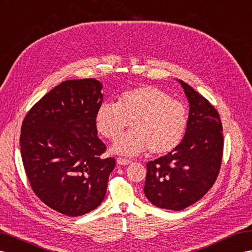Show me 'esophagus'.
Returning <instances> with one entry per match:
<instances>
[{"label": "esophagus", "mask_w": 252, "mask_h": 252, "mask_svg": "<svg viewBox=\"0 0 252 252\" xmlns=\"http://www.w3.org/2000/svg\"><path fill=\"white\" fill-rule=\"evenodd\" d=\"M131 163H132L131 159H127V158H117V164H119V165L126 166V165L131 164Z\"/></svg>", "instance_id": "obj_1"}]
</instances>
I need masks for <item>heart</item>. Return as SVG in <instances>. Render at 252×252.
I'll use <instances>...</instances> for the list:
<instances>
[{
	"label": "heart",
	"instance_id": "b5f03b06",
	"mask_svg": "<svg viewBox=\"0 0 252 252\" xmlns=\"http://www.w3.org/2000/svg\"><path fill=\"white\" fill-rule=\"evenodd\" d=\"M94 122L98 132L111 140L131 122L133 130L115 141L113 152L133 157L150 149L160 156L181 144L188 127V111L183 103L163 90L141 86L121 94L116 103H102Z\"/></svg>",
	"mask_w": 252,
	"mask_h": 252
}]
</instances>
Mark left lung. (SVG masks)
I'll use <instances>...</instances> for the list:
<instances>
[{
  "mask_svg": "<svg viewBox=\"0 0 252 252\" xmlns=\"http://www.w3.org/2000/svg\"><path fill=\"white\" fill-rule=\"evenodd\" d=\"M189 103L188 127L175 150L147 164L144 192L160 209L181 211L196 203L215 183L223 136L215 107L189 84L178 80Z\"/></svg>",
  "mask_w": 252,
  "mask_h": 252,
  "instance_id": "1",
  "label": "left lung"
}]
</instances>
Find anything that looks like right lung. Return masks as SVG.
Here are the masks:
<instances>
[{
  "mask_svg": "<svg viewBox=\"0 0 252 252\" xmlns=\"http://www.w3.org/2000/svg\"><path fill=\"white\" fill-rule=\"evenodd\" d=\"M102 84L94 79L61 83L30 109L22 122L21 157L41 201L67 216L94 210L105 197L115 158L101 156L95 113Z\"/></svg>",
  "mask_w": 252,
  "mask_h": 252,
  "instance_id": "obj_1",
  "label": "right lung"
}]
</instances>
